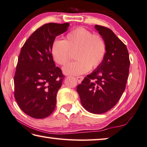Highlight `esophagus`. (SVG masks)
<instances>
[{"mask_svg":"<svg viewBox=\"0 0 147 147\" xmlns=\"http://www.w3.org/2000/svg\"><path fill=\"white\" fill-rule=\"evenodd\" d=\"M76 79H77V80H78V83H81V81L83 80L84 78L83 76H79V77H76Z\"/></svg>","mask_w":147,"mask_h":147,"instance_id":"34e87169","label":"esophagus"}]
</instances>
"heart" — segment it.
Instances as JSON below:
<instances>
[{"label":"heart","mask_w":147,"mask_h":147,"mask_svg":"<svg viewBox=\"0 0 147 147\" xmlns=\"http://www.w3.org/2000/svg\"><path fill=\"white\" fill-rule=\"evenodd\" d=\"M75 51L77 61L64 67L66 74L78 76L88 71L90 68H96L104 59L107 47L101 36L94 34L83 27L70 31L65 40H55L51 47L54 61L62 66L70 61V51Z\"/></svg>","instance_id":"heart-1"}]
</instances>
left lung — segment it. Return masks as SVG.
Segmentation results:
<instances>
[{"label":"left lung","instance_id":"8db88e82","mask_svg":"<svg viewBox=\"0 0 147 147\" xmlns=\"http://www.w3.org/2000/svg\"><path fill=\"white\" fill-rule=\"evenodd\" d=\"M95 28L105 40L106 54L97 69L78 86L77 91L86 111L102 114L113 107L123 94L130 62L126 45L111 30L97 25Z\"/></svg>","mask_w":147,"mask_h":147}]
</instances>
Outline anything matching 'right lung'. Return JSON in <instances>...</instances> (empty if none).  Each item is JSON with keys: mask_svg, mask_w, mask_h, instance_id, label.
Wrapping results in <instances>:
<instances>
[{"mask_svg": "<svg viewBox=\"0 0 147 147\" xmlns=\"http://www.w3.org/2000/svg\"><path fill=\"white\" fill-rule=\"evenodd\" d=\"M68 23L45 24L34 32L21 49L14 76V97L23 111L34 119L49 116L64 76L55 66L51 47Z\"/></svg>", "mask_w": 147, "mask_h": 147, "instance_id": "add662e5", "label": "right lung"}]
</instances>
